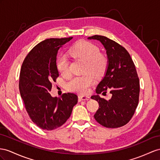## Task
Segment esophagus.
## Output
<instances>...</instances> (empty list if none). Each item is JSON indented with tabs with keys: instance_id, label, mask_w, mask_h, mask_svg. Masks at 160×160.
I'll list each match as a JSON object with an SVG mask.
<instances>
[{
	"instance_id": "1",
	"label": "esophagus",
	"mask_w": 160,
	"mask_h": 160,
	"mask_svg": "<svg viewBox=\"0 0 160 160\" xmlns=\"http://www.w3.org/2000/svg\"><path fill=\"white\" fill-rule=\"evenodd\" d=\"M78 99H79L80 101H88V100H90V99H91V97H88V96L80 95L78 97Z\"/></svg>"
}]
</instances>
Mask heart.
<instances>
[{
	"label": "heart",
	"mask_w": 160,
	"mask_h": 160,
	"mask_svg": "<svg viewBox=\"0 0 160 160\" xmlns=\"http://www.w3.org/2000/svg\"><path fill=\"white\" fill-rule=\"evenodd\" d=\"M71 55L85 61L84 73L82 76L73 77L67 83V88L72 91L80 94L88 92L90 87L95 82V78L104 75L107 69L108 61L107 57L99 52V48L94 44L80 41L70 48ZM57 69L63 75L69 73V60L66 55L61 54L56 61Z\"/></svg>",
	"instance_id": "heart-1"
}]
</instances>
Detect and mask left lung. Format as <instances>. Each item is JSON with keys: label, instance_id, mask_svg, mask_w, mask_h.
<instances>
[{"label": "left lung", "instance_id": "1", "mask_svg": "<svg viewBox=\"0 0 160 160\" xmlns=\"http://www.w3.org/2000/svg\"><path fill=\"white\" fill-rule=\"evenodd\" d=\"M88 39L99 40L103 45L108 61L105 75L96 89L97 95L91 97L99 105L94 118L106 128L124 126L132 118L138 103L140 85L135 65L128 52L115 41L99 35ZM107 90L112 95L109 100L98 95Z\"/></svg>", "mask_w": 160, "mask_h": 160}]
</instances>
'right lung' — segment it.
<instances>
[{
    "label": "right lung",
    "instance_id": "right-lung-1",
    "mask_svg": "<svg viewBox=\"0 0 160 160\" xmlns=\"http://www.w3.org/2000/svg\"><path fill=\"white\" fill-rule=\"evenodd\" d=\"M73 38L46 39L35 46L24 59L19 76L20 95L31 120L40 128H59L70 117L78 97L65 93L52 97L49 91L59 76L56 65L59 49Z\"/></svg>",
    "mask_w": 160,
    "mask_h": 160
}]
</instances>
